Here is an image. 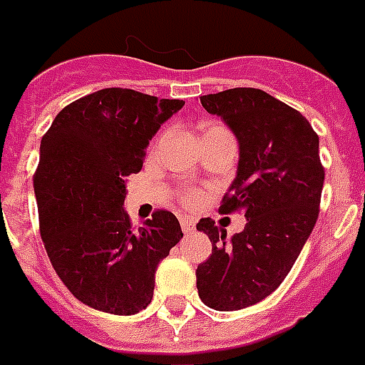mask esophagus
<instances>
[{"label":"esophagus","instance_id":"34e87169","mask_svg":"<svg viewBox=\"0 0 365 365\" xmlns=\"http://www.w3.org/2000/svg\"><path fill=\"white\" fill-rule=\"evenodd\" d=\"M180 224H182L183 233H193L195 232V222L191 218H182V220H180Z\"/></svg>","mask_w":365,"mask_h":365}]
</instances>
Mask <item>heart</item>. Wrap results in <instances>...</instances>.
<instances>
[{"label": "heart", "instance_id": "heart-1", "mask_svg": "<svg viewBox=\"0 0 365 365\" xmlns=\"http://www.w3.org/2000/svg\"><path fill=\"white\" fill-rule=\"evenodd\" d=\"M220 138H232V132L227 130L226 126L222 124H208V126L202 128V141L205 139H220ZM180 201L185 205V207H195L197 202L201 201V195L197 193L195 189H182L180 193Z\"/></svg>", "mask_w": 365, "mask_h": 365}]
</instances>
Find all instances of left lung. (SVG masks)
<instances>
[{"mask_svg":"<svg viewBox=\"0 0 365 365\" xmlns=\"http://www.w3.org/2000/svg\"><path fill=\"white\" fill-rule=\"evenodd\" d=\"M239 141L237 176L220 212L243 210L247 224L227 239L212 218H201L212 255L197 266L207 306L233 312L264 300L282 285L310 237L319 212L324 166L319 138L299 110L255 88L201 97Z\"/></svg>","mask_w":365,"mask_h":365,"instance_id":"obj_1","label":"left lung"}]
</instances>
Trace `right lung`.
Listing matches in <instances>:
<instances>
[{"instance_id": "obj_1", "label": "right lung", "mask_w": 365, "mask_h": 365, "mask_svg": "<svg viewBox=\"0 0 365 365\" xmlns=\"http://www.w3.org/2000/svg\"><path fill=\"white\" fill-rule=\"evenodd\" d=\"M185 105L124 88L80 97L41 138L34 193L41 241L80 302L132 316L149 306L158 262L183 237L168 210L133 227L126 178L143 166L149 139Z\"/></svg>"}]
</instances>
